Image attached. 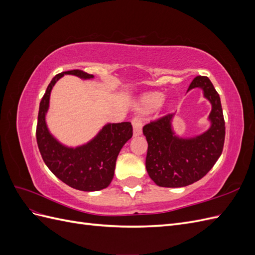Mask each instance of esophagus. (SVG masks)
<instances>
[{
    "label": "esophagus",
    "instance_id": "34e87169",
    "mask_svg": "<svg viewBox=\"0 0 255 255\" xmlns=\"http://www.w3.org/2000/svg\"><path fill=\"white\" fill-rule=\"evenodd\" d=\"M132 125H133L134 136H139L142 132V120L139 116H136V117L133 118Z\"/></svg>",
    "mask_w": 255,
    "mask_h": 255
}]
</instances>
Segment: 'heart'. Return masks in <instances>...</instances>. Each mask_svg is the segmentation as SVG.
Segmentation results:
<instances>
[{
    "label": "heart",
    "mask_w": 255,
    "mask_h": 255,
    "mask_svg": "<svg viewBox=\"0 0 255 255\" xmlns=\"http://www.w3.org/2000/svg\"><path fill=\"white\" fill-rule=\"evenodd\" d=\"M164 101V96L161 94H158V92H155V94H150L148 96H145L141 100V106L143 109H155V107H158Z\"/></svg>",
    "instance_id": "1"
}]
</instances>
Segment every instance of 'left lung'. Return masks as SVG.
Listing matches in <instances>:
<instances>
[{
	"mask_svg": "<svg viewBox=\"0 0 255 255\" xmlns=\"http://www.w3.org/2000/svg\"><path fill=\"white\" fill-rule=\"evenodd\" d=\"M201 88L212 104L208 116L211 128L192 138L174 135L173 115H166L142 128L148 141L145 168L152 181L160 187H184L199 181L220 157L225 144L226 127L220 97L206 76H196L188 90Z\"/></svg>",
	"mask_w": 255,
	"mask_h": 255,
	"instance_id": "8db88e82",
	"label": "left lung"
}]
</instances>
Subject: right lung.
<instances>
[{"label": "right lung", "mask_w": 255, "mask_h": 255, "mask_svg": "<svg viewBox=\"0 0 255 255\" xmlns=\"http://www.w3.org/2000/svg\"><path fill=\"white\" fill-rule=\"evenodd\" d=\"M65 74L81 79H92L94 75L82 70H70L55 75L41 99L36 128L37 144L42 159L60 181L83 191H97L111 184L118 154L122 146L133 136L130 122L109 123L94 139L76 148L61 144L49 132L45 114L49 109L51 90Z\"/></svg>", "instance_id": "right-lung-1"}]
</instances>
